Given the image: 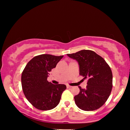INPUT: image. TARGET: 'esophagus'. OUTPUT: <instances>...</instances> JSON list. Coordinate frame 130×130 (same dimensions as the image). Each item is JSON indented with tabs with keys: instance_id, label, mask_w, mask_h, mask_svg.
<instances>
[{
	"instance_id": "1",
	"label": "esophagus",
	"mask_w": 130,
	"mask_h": 130,
	"mask_svg": "<svg viewBox=\"0 0 130 130\" xmlns=\"http://www.w3.org/2000/svg\"><path fill=\"white\" fill-rule=\"evenodd\" d=\"M67 87L68 88H72V87L70 86V85H67Z\"/></svg>"
}]
</instances>
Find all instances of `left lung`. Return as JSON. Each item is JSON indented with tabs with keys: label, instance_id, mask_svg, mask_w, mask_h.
<instances>
[{
	"label": "left lung",
	"instance_id": "8db88e82",
	"mask_svg": "<svg viewBox=\"0 0 130 130\" xmlns=\"http://www.w3.org/2000/svg\"><path fill=\"white\" fill-rule=\"evenodd\" d=\"M67 56L78 63L80 75L87 79L86 89L80 88V93L74 97L79 108L94 111L99 108L109 98L112 88V73L105 61L95 52L82 50Z\"/></svg>",
	"mask_w": 130,
	"mask_h": 130
}]
</instances>
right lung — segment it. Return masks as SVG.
Wrapping results in <instances>:
<instances>
[{
  "instance_id": "right-lung-1",
  "label": "right lung",
  "mask_w": 130,
  "mask_h": 130,
  "mask_svg": "<svg viewBox=\"0 0 130 130\" xmlns=\"http://www.w3.org/2000/svg\"><path fill=\"white\" fill-rule=\"evenodd\" d=\"M63 56L41 54L32 58L22 73L21 83L26 99L36 108L46 111L53 109L60 102L64 84H53L47 78L49 72L56 68Z\"/></svg>"
}]
</instances>
